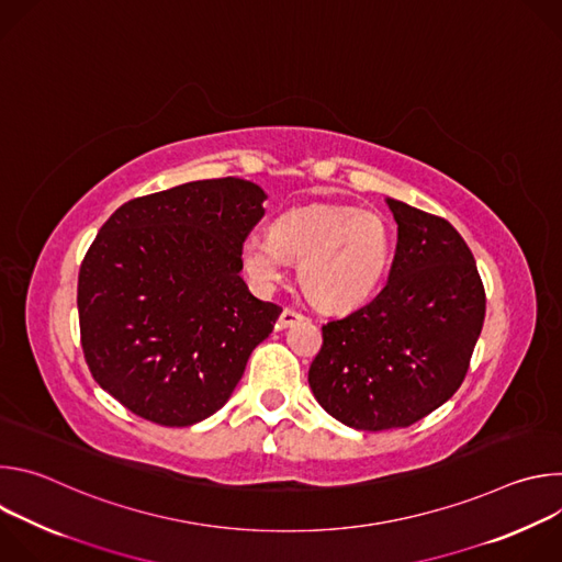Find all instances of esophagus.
Wrapping results in <instances>:
<instances>
[{
	"instance_id": "obj_1",
	"label": "esophagus",
	"mask_w": 562,
	"mask_h": 562,
	"mask_svg": "<svg viewBox=\"0 0 562 562\" xmlns=\"http://www.w3.org/2000/svg\"><path fill=\"white\" fill-rule=\"evenodd\" d=\"M302 319H304V315H302V313H297V311H293V308H284V311L280 313L278 325H280L282 329H286V327H293V325L302 323Z\"/></svg>"
}]
</instances>
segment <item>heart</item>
<instances>
[{"label":"heart","mask_w":562,"mask_h":562,"mask_svg":"<svg viewBox=\"0 0 562 562\" xmlns=\"http://www.w3.org/2000/svg\"><path fill=\"white\" fill-rule=\"evenodd\" d=\"M239 256L260 291H271L282 280L286 260H300L297 278L313 304L351 311L378 293L391 265L393 239L375 211L311 204L278 215L269 235H247Z\"/></svg>","instance_id":"obj_1"}]
</instances>
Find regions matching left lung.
Listing matches in <instances>:
<instances>
[{"mask_svg": "<svg viewBox=\"0 0 562 562\" xmlns=\"http://www.w3.org/2000/svg\"><path fill=\"white\" fill-rule=\"evenodd\" d=\"M397 245L386 286L323 325L308 386L329 416L360 431L403 429L458 391L485 323V289L460 233L386 198Z\"/></svg>", "mask_w": 562, "mask_h": 562, "instance_id": "8db88e82", "label": "left lung"}]
</instances>
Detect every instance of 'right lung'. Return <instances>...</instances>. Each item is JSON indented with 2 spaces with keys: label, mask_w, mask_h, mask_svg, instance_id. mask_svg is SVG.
Instances as JSON below:
<instances>
[{
  "label": "right lung",
  "mask_w": 562,
  "mask_h": 562,
  "mask_svg": "<svg viewBox=\"0 0 562 562\" xmlns=\"http://www.w3.org/2000/svg\"><path fill=\"white\" fill-rule=\"evenodd\" d=\"M265 200L249 180H198L135 198L100 228L79 269V331L95 382L135 416H213L273 331L282 308L239 276Z\"/></svg>",
  "instance_id": "obj_1"
}]
</instances>
